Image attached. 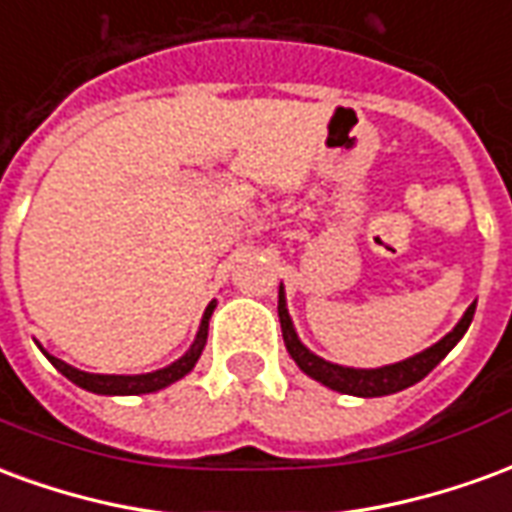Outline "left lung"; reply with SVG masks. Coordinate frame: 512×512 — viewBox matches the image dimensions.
Instances as JSON below:
<instances>
[{
    "label": "left lung",
    "mask_w": 512,
    "mask_h": 512,
    "mask_svg": "<svg viewBox=\"0 0 512 512\" xmlns=\"http://www.w3.org/2000/svg\"><path fill=\"white\" fill-rule=\"evenodd\" d=\"M474 301L469 310L463 312V318L455 323V329L450 334H444L439 343H433L425 351L408 356L403 362H395V365L384 367H345L334 365V362H326L323 356L312 354L307 345L299 340V332L293 326V318L288 312V299H285V288L279 285V323H282V337H285V348H288L290 359L299 365L301 373H307L310 378H315L318 384L329 386L334 392H343V395L354 397H384L395 395V392H403L408 386H414L417 381L428 376L433 367L439 365L444 356L450 354L455 345L461 343V337L466 334V329L472 326L474 318Z\"/></svg>",
    "instance_id": "1"
}]
</instances>
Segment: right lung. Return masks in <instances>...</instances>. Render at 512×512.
I'll list each match as a JSON object with an SVG mask.
<instances>
[{
    "mask_svg": "<svg viewBox=\"0 0 512 512\" xmlns=\"http://www.w3.org/2000/svg\"><path fill=\"white\" fill-rule=\"evenodd\" d=\"M213 310H216V299L205 307L202 312V321L200 329H197V337H194V343L189 345V351L175 359L172 365L161 367V370H153V373H139V376H104V373H84L79 367L68 365V362H62L57 356H51L49 351H43V345H38L40 351L46 354L51 365L60 370L62 376L73 381L76 386H82L87 392H95V395H150V392H158V389H167L169 384H175L183 376H189L194 365H197V359L205 351V343H208V321H211Z\"/></svg>",
    "mask_w": 512,
    "mask_h": 512,
    "instance_id": "obj_1",
    "label": "right lung"
}]
</instances>
